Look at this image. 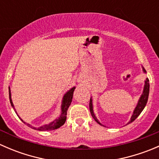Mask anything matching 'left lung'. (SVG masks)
<instances>
[{"label": "left lung", "instance_id": "left-lung-1", "mask_svg": "<svg viewBox=\"0 0 159 159\" xmlns=\"http://www.w3.org/2000/svg\"><path fill=\"white\" fill-rule=\"evenodd\" d=\"M142 69H143L144 73H146V70H145V68H144L143 67H142ZM148 94H149V80L148 78H146V80L145 81V85H144L143 92H142V95H141L140 98H139V102H138L137 105H136L135 108H134V111H133L132 115H131V119H130L129 122L128 123L127 125H129L130 123L132 122V121H134V120L139 117V115L142 113V111H143L144 108H145V105H146L147 102H148ZM89 108H90V111H91V116H92L93 118L95 120L96 122L98 123V124L101 125H102V123H100V121L98 120V118H96L95 115H94V110H93L92 98L91 97V99H90V102H89Z\"/></svg>", "mask_w": 159, "mask_h": 159}]
</instances>
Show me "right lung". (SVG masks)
Masks as SVG:
<instances>
[{"instance_id":"right-lung-1","label":"right lung","mask_w":159,"mask_h":159,"mask_svg":"<svg viewBox=\"0 0 159 159\" xmlns=\"http://www.w3.org/2000/svg\"><path fill=\"white\" fill-rule=\"evenodd\" d=\"M75 87L71 88V89H70L69 91H67V92L65 94V95L63 96V99H62V102H61V111L60 116H59L57 118H56V119H54L53 121L50 122L49 124L44 125H42L41 126V127H38V128L33 127V126L30 125V124L24 121L23 120L19 117V115H17V113L15 111V108H14L12 100H11V94L10 87H9V98H10V102H11V106H12V108H14V110L15 111L17 116H18L19 118H20V119L21 120L25 125H27L28 127L31 128V129H35V130H38V131H52V130L59 129V128H60L61 126L63 125L65 123V121H66L67 111H68L70 103H71L72 102V98H73V94H74V91H75Z\"/></svg>"}]
</instances>
